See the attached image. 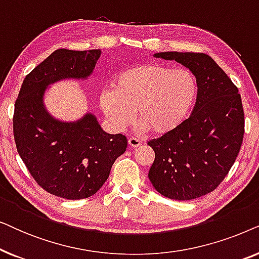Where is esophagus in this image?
I'll list each match as a JSON object with an SVG mask.
<instances>
[{
	"label": "esophagus",
	"instance_id": "34e87169",
	"mask_svg": "<svg viewBox=\"0 0 259 259\" xmlns=\"http://www.w3.org/2000/svg\"><path fill=\"white\" fill-rule=\"evenodd\" d=\"M141 144H143V143H141L139 139H137V138H134V137H131L128 139V145L133 148H137V147L141 146Z\"/></svg>",
	"mask_w": 259,
	"mask_h": 259
}]
</instances>
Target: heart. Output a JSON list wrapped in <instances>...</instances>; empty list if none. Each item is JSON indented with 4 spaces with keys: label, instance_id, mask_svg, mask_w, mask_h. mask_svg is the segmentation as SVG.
Instances as JSON below:
<instances>
[{
    "label": "heart",
    "instance_id": "b5f03b06",
    "mask_svg": "<svg viewBox=\"0 0 259 259\" xmlns=\"http://www.w3.org/2000/svg\"><path fill=\"white\" fill-rule=\"evenodd\" d=\"M197 81L185 68L147 63L125 70L100 95V107L116 131L132 122L155 136L171 133L184 122L197 97Z\"/></svg>",
    "mask_w": 259,
    "mask_h": 259
}]
</instances>
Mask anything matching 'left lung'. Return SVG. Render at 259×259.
<instances>
[{
	"label": "left lung",
	"instance_id": "left-lung-1",
	"mask_svg": "<svg viewBox=\"0 0 259 259\" xmlns=\"http://www.w3.org/2000/svg\"><path fill=\"white\" fill-rule=\"evenodd\" d=\"M154 56L189 68L198 93L189 119L173 132L148 141L155 153L148 178L169 199H196L217 189L239 153L242 98L224 70L204 53L162 52Z\"/></svg>",
	"mask_w": 259,
	"mask_h": 259
}]
</instances>
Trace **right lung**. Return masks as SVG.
I'll use <instances>...</instances> for the list:
<instances>
[{
  "mask_svg": "<svg viewBox=\"0 0 259 259\" xmlns=\"http://www.w3.org/2000/svg\"><path fill=\"white\" fill-rule=\"evenodd\" d=\"M100 49H58L24 77L13 118L16 148L38 185L56 197L76 200L97 193L107 180L127 139L108 134L87 113L73 122L60 121L44 104L49 84L63 79H87Z\"/></svg>",
  "mask_w": 259,
  "mask_h": 259,
  "instance_id": "right-lung-1",
  "label": "right lung"
}]
</instances>
